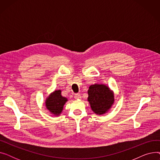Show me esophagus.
<instances>
[{"label":"esophagus","mask_w":160,"mask_h":160,"mask_svg":"<svg viewBox=\"0 0 160 160\" xmlns=\"http://www.w3.org/2000/svg\"><path fill=\"white\" fill-rule=\"evenodd\" d=\"M74 98L76 99H80L82 98V97H81V95L80 93H77V94L74 95Z\"/></svg>","instance_id":"1"}]
</instances>
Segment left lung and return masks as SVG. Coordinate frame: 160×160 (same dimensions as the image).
Returning <instances> with one entry per match:
<instances>
[{
  "instance_id": "obj_1",
  "label": "left lung",
  "mask_w": 160,
  "mask_h": 160,
  "mask_svg": "<svg viewBox=\"0 0 160 160\" xmlns=\"http://www.w3.org/2000/svg\"><path fill=\"white\" fill-rule=\"evenodd\" d=\"M88 101L92 111L97 115H103L110 110L114 103V93L104 84H95L89 86Z\"/></svg>"
}]
</instances>
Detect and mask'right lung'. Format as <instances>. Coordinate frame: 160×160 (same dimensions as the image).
Masks as SVG:
<instances>
[{
  "label": "right lung",
  "instance_id": "obj_1",
  "mask_svg": "<svg viewBox=\"0 0 160 160\" xmlns=\"http://www.w3.org/2000/svg\"><path fill=\"white\" fill-rule=\"evenodd\" d=\"M61 90H56L50 93L46 98L45 106L50 113L59 116L63 110V106L67 101V98L61 95Z\"/></svg>",
  "mask_w": 160,
  "mask_h": 160
}]
</instances>
